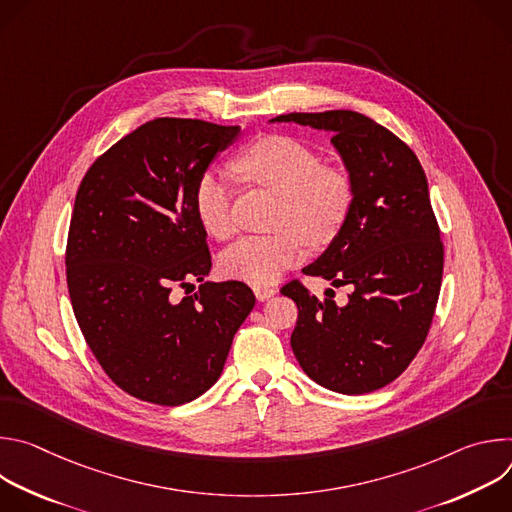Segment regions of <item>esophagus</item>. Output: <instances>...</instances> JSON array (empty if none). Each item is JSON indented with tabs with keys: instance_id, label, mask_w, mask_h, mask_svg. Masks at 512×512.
<instances>
[{
	"instance_id": "obj_1",
	"label": "esophagus",
	"mask_w": 512,
	"mask_h": 512,
	"mask_svg": "<svg viewBox=\"0 0 512 512\" xmlns=\"http://www.w3.org/2000/svg\"><path fill=\"white\" fill-rule=\"evenodd\" d=\"M253 291H255V298L259 302H265V300H269L271 296L277 294V287H273V285H253Z\"/></svg>"
}]
</instances>
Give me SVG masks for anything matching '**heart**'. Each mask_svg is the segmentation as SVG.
Wrapping results in <instances>:
<instances>
[{
  "mask_svg": "<svg viewBox=\"0 0 512 512\" xmlns=\"http://www.w3.org/2000/svg\"><path fill=\"white\" fill-rule=\"evenodd\" d=\"M239 172L253 184L277 192L273 235L245 237L221 257L227 277L253 285L271 283L306 255V243H332L354 206L352 178L336 166H322L308 143L283 135H261L239 154ZM233 186L223 172L208 170L194 186V210L202 229L229 239L235 233Z\"/></svg>",
  "mask_w": 512,
  "mask_h": 512,
  "instance_id": "b5f03b06",
  "label": "heart"
}]
</instances>
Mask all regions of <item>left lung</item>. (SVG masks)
<instances>
[{
  "label": "left lung",
  "instance_id": "left-lung-1",
  "mask_svg": "<svg viewBox=\"0 0 512 512\" xmlns=\"http://www.w3.org/2000/svg\"><path fill=\"white\" fill-rule=\"evenodd\" d=\"M332 131L352 184L354 206L330 247L304 269L352 285L348 304L320 302L296 277L281 294L298 306L291 348L318 385L364 395L393 383L421 350L444 273V243L425 172L409 145L356 111L287 113Z\"/></svg>",
  "mask_w": 512,
  "mask_h": 512
}]
</instances>
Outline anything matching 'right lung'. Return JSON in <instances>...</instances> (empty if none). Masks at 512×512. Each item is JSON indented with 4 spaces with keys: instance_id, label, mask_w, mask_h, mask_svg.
<instances>
[{
    "instance_id": "right-lung-1",
    "label": "right lung",
    "mask_w": 512,
    "mask_h": 512,
    "mask_svg": "<svg viewBox=\"0 0 512 512\" xmlns=\"http://www.w3.org/2000/svg\"><path fill=\"white\" fill-rule=\"evenodd\" d=\"M239 125L160 117L87 170L66 239V283L79 328L107 377L135 399L182 405L221 377L255 306L243 281H204L212 261L194 186ZM201 281L180 303L174 286ZM187 294V292H185Z\"/></svg>"
}]
</instances>
